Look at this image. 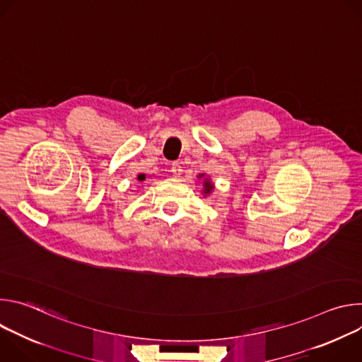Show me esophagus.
<instances>
[{
    "instance_id": "obj_1",
    "label": "esophagus",
    "mask_w": 362,
    "mask_h": 362,
    "mask_svg": "<svg viewBox=\"0 0 362 362\" xmlns=\"http://www.w3.org/2000/svg\"><path fill=\"white\" fill-rule=\"evenodd\" d=\"M170 172L173 173V176L179 177V176L182 175V166H180L179 163H173V165H172V168H170Z\"/></svg>"
}]
</instances>
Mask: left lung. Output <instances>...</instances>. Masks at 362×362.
<instances>
[{
  "mask_svg": "<svg viewBox=\"0 0 362 362\" xmlns=\"http://www.w3.org/2000/svg\"><path fill=\"white\" fill-rule=\"evenodd\" d=\"M204 186H206V193L212 190V185H211L209 182H206V183H204Z\"/></svg>",
  "mask_w": 362,
  "mask_h": 362,
  "instance_id": "8db88e82",
  "label": "left lung"
}]
</instances>
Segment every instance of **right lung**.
<instances>
[{
	"mask_svg": "<svg viewBox=\"0 0 362 362\" xmlns=\"http://www.w3.org/2000/svg\"><path fill=\"white\" fill-rule=\"evenodd\" d=\"M139 180H144V175H140V176H139Z\"/></svg>",
	"mask_w": 362,
	"mask_h": 362,
	"instance_id": "add662e5",
	"label": "right lung"
}]
</instances>
